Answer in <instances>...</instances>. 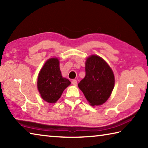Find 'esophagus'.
<instances>
[{
  "mask_svg": "<svg viewBox=\"0 0 148 148\" xmlns=\"http://www.w3.org/2000/svg\"><path fill=\"white\" fill-rule=\"evenodd\" d=\"M72 84L73 86H77V80L76 79H73L72 81Z\"/></svg>",
  "mask_w": 148,
  "mask_h": 148,
  "instance_id": "obj_1",
  "label": "esophagus"
}]
</instances>
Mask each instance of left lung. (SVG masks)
<instances>
[{
    "instance_id": "left-lung-1",
    "label": "left lung",
    "mask_w": 148,
    "mask_h": 148,
    "mask_svg": "<svg viewBox=\"0 0 148 148\" xmlns=\"http://www.w3.org/2000/svg\"><path fill=\"white\" fill-rule=\"evenodd\" d=\"M114 84L113 71L107 62L98 56H89L86 62V76L78 84L89 104H104L111 95Z\"/></svg>"
}]
</instances>
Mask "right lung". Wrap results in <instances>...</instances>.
I'll return each instance as SVG.
<instances>
[{"instance_id": "obj_1", "label": "right lung", "mask_w": 148, "mask_h": 148, "mask_svg": "<svg viewBox=\"0 0 148 148\" xmlns=\"http://www.w3.org/2000/svg\"><path fill=\"white\" fill-rule=\"evenodd\" d=\"M37 80L41 97L49 103H56L64 90L71 84L68 79L62 76L57 58H51L45 62Z\"/></svg>"}]
</instances>
